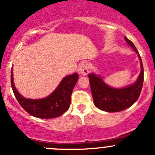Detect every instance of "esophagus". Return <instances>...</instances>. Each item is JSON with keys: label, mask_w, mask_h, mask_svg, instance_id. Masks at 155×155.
I'll use <instances>...</instances> for the list:
<instances>
[{"label": "esophagus", "mask_w": 155, "mask_h": 155, "mask_svg": "<svg viewBox=\"0 0 155 155\" xmlns=\"http://www.w3.org/2000/svg\"><path fill=\"white\" fill-rule=\"evenodd\" d=\"M78 73L81 75H87L89 73V64L87 63H82L78 67Z\"/></svg>", "instance_id": "1"}]
</instances>
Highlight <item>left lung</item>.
Segmentation results:
<instances>
[{
	"mask_svg": "<svg viewBox=\"0 0 155 155\" xmlns=\"http://www.w3.org/2000/svg\"><path fill=\"white\" fill-rule=\"evenodd\" d=\"M125 40L138 54L141 64V71L138 79L133 84L123 88H114L107 85L101 77L96 74L91 73L88 74L94 104L97 108L103 111L114 113L129 108L136 102L142 89L144 69L141 57L133 42L128 39L126 36H125Z\"/></svg>",
	"mask_w": 155,
	"mask_h": 155,
	"instance_id": "8db88e82",
	"label": "left lung"
}]
</instances>
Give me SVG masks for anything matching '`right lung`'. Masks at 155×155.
<instances>
[{
	"label": "right lung",
	"mask_w": 155,
	"mask_h": 155,
	"mask_svg": "<svg viewBox=\"0 0 155 155\" xmlns=\"http://www.w3.org/2000/svg\"><path fill=\"white\" fill-rule=\"evenodd\" d=\"M13 69L11 70V87L20 105L29 114L40 119H52L61 116L68 110L72 91L78 80V74L68 75L61 80L56 89L47 97L32 100L23 97L17 91L14 83Z\"/></svg>",
	"instance_id": "add662e5"
}]
</instances>
